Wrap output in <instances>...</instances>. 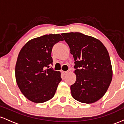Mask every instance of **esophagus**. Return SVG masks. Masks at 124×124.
Returning <instances> with one entry per match:
<instances>
[{
	"mask_svg": "<svg viewBox=\"0 0 124 124\" xmlns=\"http://www.w3.org/2000/svg\"><path fill=\"white\" fill-rule=\"evenodd\" d=\"M68 73H69V71H62V74H63L64 76H65V75H66Z\"/></svg>",
	"mask_w": 124,
	"mask_h": 124,
	"instance_id": "esophagus-1",
	"label": "esophagus"
}]
</instances>
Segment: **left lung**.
<instances>
[{"instance_id":"1","label":"left lung","mask_w":124,"mask_h":124,"mask_svg":"<svg viewBox=\"0 0 124 124\" xmlns=\"http://www.w3.org/2000/svg\"><path fill=\"white\" fill-rule=\"evenodd\" d=\"M62 35L73 55L76 81L70 87L79 102L91 104L102 98L112 81V69L106 47L99 40L78 32Z\"/></svg>"}]
</instances>
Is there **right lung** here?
Returning a JSON list of instances; mask_svg holds the SVG:
<instances>
[{
    "instance_id": "obj_1",
    "label": "right lung",
    "mask_w": 124,
    "mask_h": 124,
    "mask_svg": "<svg viewBox=\"0 0 124 124\" xmlns=\"http://www.w3.org/2000/svg\"><path fill=\"white\" fill-rule=\"evenodd\" d=\"M62 40L59 34H46L30 40L19 52L15 67L16 83L32 102L42 103L54 95L62 81L61 73L46 67L53 64V47Z\"/></svg>"
}]
</instances>
